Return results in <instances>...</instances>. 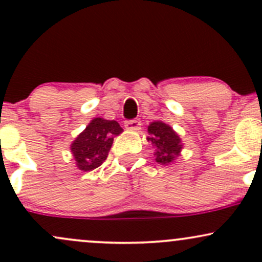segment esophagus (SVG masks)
Segmentation results:
<instances>
[{"label":"esophagus","mask_w":262,"mask_h":262,"mask_svg":"<svg viewBox=\"0 0 262 262\" xmlns=\"http://www.w3.org/2000/svg\"><path fill=\"white\" fill-rule=\"evenodd\" d=\"M142 122L140 119H132V120H125L124 126L128 130H139Z\"/></svg>","instance_id":"34e87169"}]
</instances>
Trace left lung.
Returning a JSON list of instances; mask_svg holds the SVG:
<instances>
[{
    "label": "left lung",
    "mask_w": 262,
    "mask_h": 262,
    "mask_svg": "<svg viewBox=\"0 0 262 262\" xmlns=\"http://www.w3.org/2000/svg\"><path fill=\"white\" fill-rule=\"evenodd\" d=\"M148 142L155 148V162L166 165L174 162L183 149L182 139L170 125L163 122H153L148 125Z\"/></svg>",
    "instance_id": "obj_1"
}]
</instances>
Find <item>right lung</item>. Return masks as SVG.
<instances>
[{
	"mask_svg": "<svg viewBox=\"0 0 262 262\" xmlns=\"http://www.w3.org/2000/svg\"><path fill=\"white\" fill-rule=\"evenodd\" d=\"M123 132L116 120L94 118L72 143L71 150L79 170L98 168L107 159L114 137Z\"/></svg>",
	"mask_w": 262,
	"mask_h": 262,
	"instance_id": "add662e5",
	"label": "right lung"
}]
</instances>
